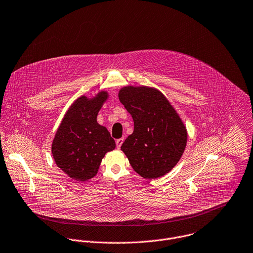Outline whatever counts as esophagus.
<instances>
[{
  "mask_svg": "<svg viewBox=\"0 0 253 253\" xmlns=\"http://www.w3.org/2000/svg\"><path fill=\"white\" fill-rule=\"evenodd\" d=\"M123 142H124V138L117 139V140H116V147H117L118 149H120V147H121V145L123 144Z\"/></svg>",
  "mask_w": 253,
  "mask_h": 253,
  "instance_id": "1",
  "label": "esophagus"
}]
</instances>
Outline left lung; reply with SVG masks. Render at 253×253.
<instances>
[{"label": "left lung", "instance_id": "left-lung-1", "mask_svg": "<svg viewBox=\"0 0 253 253\" xmlns=\"http://www.w3.org/2000/svg\"><path fill=\"white\" fill-rule=\"evenodd\" d=\"M120 102L132 115L134 131L121 146L133 169L155 179L169 172L186 147L187 131L170 102L158 89L125 86Z\"/></svg>", "mask_w": 253, "mask_h": 253}]
</instances>
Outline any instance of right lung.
<instances>
[{
	"instance_id": "obj_1",
	"label": "right lung",
	"mask_w": 253,
	"mask_h": 253,
	"mask_svg": "<svg viewBox=\"0 0 253 253\" xmlns=\"http://www.w3.org/2000/svg\"><path fill=\"white\" fill-rule=\"evenodd\" d=\"M108 93L79 97L66 112L52 143V155L58 168L73 179L92 178L105 154L115 149L107 129L96 121Z\"/></svg>"
}]
</instances>
